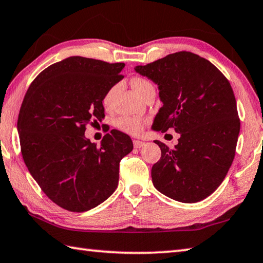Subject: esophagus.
<instances>
[{"label":"esophagus","instance_id":"esophagus-1","mask_svg":"<svg viewBox=\"0 0 263 263\" xmlns=\"http://www.w3.org/2000/svg\"><path fill=\"white\" fill-rule=\"evenodd\" d=\"M145 143L142 142V141H138V140H135L134 141V147L135 148H141L142 146H144Z\"/></svg>","mask_w":263,"mask_h":263}]
</instances>
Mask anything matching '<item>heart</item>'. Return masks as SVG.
Returning a JSON list of instances; mask_svg holds the SVG:
<instances>
[{"label": "heart", "instance_id": "heart-1", "mask_svg": "<svg viewBox=\"0 0 263 263\" xmlns=\"http://www.w3.org/2000/svg\"><path fill=\"white\" fill-rule=\"evenodd\" d=\"M130 85L137 95L141 96L142 92L144 91L148 86H151V82L143 78H133L130 81ZM116 89H117V87H112L110 90L105 93V96H104L103 104L105 106H108L112 103L113 96H115V92H116ZM117 127L119 128V129H121L128 134H132V135H138V134L142 133V130H143V127H144V121H143L142 119L135 118V117H121L118 119Z\"/></svg>", "mask_w": 263, "mask_h": 263}]
</instances>
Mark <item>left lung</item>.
Returning a JSON list of instances; mask_svg holds the SVG:
<instances>
[{
    "instance_id": "8db88e82",
    "label": "left lung",
    "mask_w": 263,
    "mask_h": 263,
    "mask_svg": "<svg viewBox=\"0 0 263 263\" xmlns=\"http://www.w3.org/2000/svg\"><path fill=\"white\" fill-rule=\"evenodd\" d=\"M159 89L162 106L152 129L180 134L175 148L155 141L160 160L152 166L153 185L181 202L209 197L223 182L235 158L240 130L229 81L207 59L180 51L135 67Z\"/></svg>"
}]
</instances>
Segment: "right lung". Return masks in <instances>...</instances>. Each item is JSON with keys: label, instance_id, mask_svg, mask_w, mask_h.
I'll list each match as a JSON object with an SVG mask.
<instances>
[{"label": "right lung", "instance_id": "add662e5", "mask_svg": "<svg viewBox=\"0 0 263 263\" xmlns=\"http://www.w3.org/2000/svg\"><path fill=\"white\" fill-rule=\"evenodd\" d=\"M123 67L72 56L40 73L25 95L17 122L24 161L64 210L89 211L117 189L119 162L133 150L130 137L112 129L97 146L85 132L105 117L103 98L122 80Z\"/></svg>", "mask_w": 263, "mask_h": 263}]
</instances>
